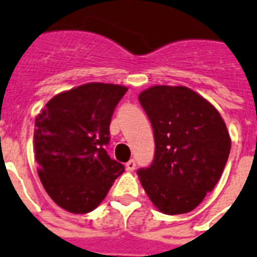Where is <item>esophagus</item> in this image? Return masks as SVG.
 Segmentation results:
<instances>
[{
  "mask_svg": "<svg viewBox=\"0 0 257 257\" xmlns=\"http://www.w3.org/2000/svg\"><path fill=\"white\" fill-rule=\"evenodd\" d=\"M135 167H136L135 160H130V161H128V162L126 163L127 171H134V170H135Z\"/></svg>",
  "mask_w": 257,
  "mask_h": 257,
  "instance_id": "obj_1",
  "label": "esophagus"
}]
</instances>
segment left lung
<instances>
[{
	"label": "left lung",
	"instance_id": "obj_1",
	"mask_svg": "<svg viewBox=\"0 0 257 257\" xmlns=\"http://www.w3.org/2000/svg\"><path fill=\"white\" fill-rule=\"evenodd\" d=\"M153 127L154 158L138 170L143 188L161 212L187 213L215 188L230 152L221 115L184 86H153L139 95Z\"/></svg>",
	"mask_w": 257,
	"mask_h": 257
}]
</instances>
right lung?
Masks as SVG:
<instances>
[{
    "mask_svg": "<svg viewBox=\"0 0 257 257\" xmlns=\"http://www.w3.org/2000/svg\"><path fill=\"white\" fill-rule=\"evenodd\" d=\"M127 88L86 83L56 95L37 115L35 157L51 199L72 213H86L105 198L124 166L112 160L109 124Z\"/></svg>",
    "mask_w": 257,
    "mask_h": 257,
    "instance_id": "obj_1",
    "label": "right lung"
}]
</instances>
